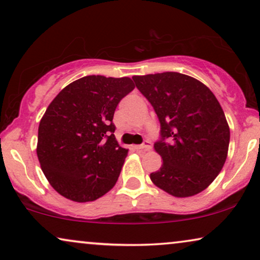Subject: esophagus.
<instances>
[{
  "mask_svg": "<svg viewBox=\"0 0 260 260\" xmlns=\"http://www.w3.org/2000/svg\"><path fill=\"white\" fill-rule=\"evenodd\" d=\"M134 148L136 149V150H150V149H151V143L149 141H144L143 144L135 145Z\"/></svg>",
  "mask_w": 260,
  "mask_h": 260,
  "instance_id": "1",
  "label": "esophagus"
}]
</instances>
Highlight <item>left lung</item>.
Here are the masks:
<instances>
[{"label":"left lung","instance_id":"obj_1","mask_svg":"<svg viewBox=\"0 0 260 260\" xmlns=\"http://www.w3.org/2000/svg\"><path fill=\"white\" fill-rule=\"evenodd\" d=\"M136 87L154 108L161 140L154 148L163 165L152 183L176 198L193 197L211 184L225 165L230 126L213 92L177 72L134 76Z\"/></svg>","mask_w":260,"mask_h":260}]
</instances>
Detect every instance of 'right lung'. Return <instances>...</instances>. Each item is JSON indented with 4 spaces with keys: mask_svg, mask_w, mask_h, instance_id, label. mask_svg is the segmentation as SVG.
<instances>
[{
    "mask_svg": "<svg viewBox=\"0 0 260 260\" xmlns=\"http://www.w3.org/2000/svg\"><path fill=\"white\" fill-rule=\"evenodd\" d=\"M135 88L127 77L87 76L59 92L39 124L37 154L51 186L76 202L115 186L127 149L117 142L113 113Z\"/></svg>",
    "mask_w": 260,
    "mask_h": 260,
    "instance_id": "1",
    "label": "right lung"
}]
</instances>
